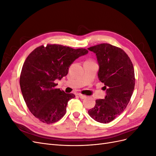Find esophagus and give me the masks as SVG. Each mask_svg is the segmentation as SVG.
<instances>
[{
    "label": "esophagus",
    "mask_w": 156,
    "mask_h": 156,
    "mask_svg": "<svg viewBox=\"0 0 156 156\" xmlns=\"http://www.w3.org/2000/svg\"><path fill=\"white\" fill-rule=\"evenodd\" d=\"M78 96H79V98L81 99H84V98H87V96L85 95H83V94H78Z\"/></svg>",
    "instance_id": "34e87169"
}]
</instances>
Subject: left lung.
Returning a JSON list of instances; mask_svg holds the SVG:
<instances>
[{
	"mask_svg": "<svg viewBox=\"0 0 156 156\" xmlns=\"http://www.w3.org/2000/svg\"><path fill=\"white\" fill-rule=\"evenodd\" d=\"M88 49L96 55L98 76L106 90L105 98L96 100L88 112L94 120L107 124L124 111L130 100L135 83L133 66L128 55L116 46L101 44Z\"/></svg>",
	"mask_w": 156,
	"mask_h": 156,
	"instance_id": "obj_1",
	"label": "left lung"
}]
</instances>
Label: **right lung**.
I'll list each match as a JSON object with an SVG mask.
<instances>
[{
	"mask_svg": "<svg viewBox=\"0 0 156 156\" xmlns=\"http://www.w3.org/2000/svg\"><path fill=\"white\" fill-rule=\"evenodd\" d=\"M88 53L83 48L48 44L27 56L20 75L21 90L27 106L41 122L55 123L64 116L68 101L75 96L56 88L55 81L67 75L70 65Z\"/></svg>",
	"mask_w": 156,
	"mask_h": 156,
	"instance_id": "obj_1",
	"label": "right lung"
}]
</instances>
